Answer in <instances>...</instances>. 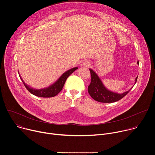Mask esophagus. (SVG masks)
Wrapping results in <instances>:
<instances>
[{
  "label": "esophagus",
  "instance_id": "obj_1",
  "mask_svg": "<svg viewBox=\"0 0 155 155\" xmlns=\"http://www.w3.org/2000/svg\"><path fill=\"white\" fill-rule=\"evenodd\" d=\"M89 65H90V62L87 61H84L81 64V65L83 66V67H87V66H89Z\"/></svg>",
  "mask_w": 155,
  "mask_h": 155
}]
</instances>
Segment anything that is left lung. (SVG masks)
<instances>
[{"label":"left lung","mask_w":155,"mask_h":155,"mask_svg":"<svg viewBox=\"0 0 155 155\" xmlns=\"http://www.w3.org/2000/svg\"><path fill=\"white\" fill-rule=\"evenodd\" d=\"M137 64L139 65V61H137ZM91 72V83L87 87L88 93L91 96V97L95 101L99 102L104 103H111L117 102L121 99L124 97L131 90L130 89L123 93H117L110 91L105 87L102 83L101 80L95 72L92 69H90ZM138 76L135 79V83L137 81Z\"/></svg>","instance_id":"1"}]
</instances>
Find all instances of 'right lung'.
Returning a JSON list of instances; mask_svg holds the SVG:
<instances>
[{"label": "right lung", "instance_id": "obj_1", "mask_svg": "<svg viewBox=\"0 0 155 155\" xmlns=\"http://www.w3.org/2000/svg\"><path fill=\"white\" fill-rule=\"evenodd\" d=\"M78 68H74L72 69H71L68 71L62 74V75L52 84L49 86L47 87L43 88V89L40 90H36L33 87H31L29 85H28L26 83L24 82L23 79L21 77H19L23 81V84H25L26 89L32 94L41 97H52L55 96H56L62 89V87L65 84V82L68 78V77L72 74L75 70H77Z\"/></svg>", "mask_w": 155, "mask_h": 155}]
</instances>
